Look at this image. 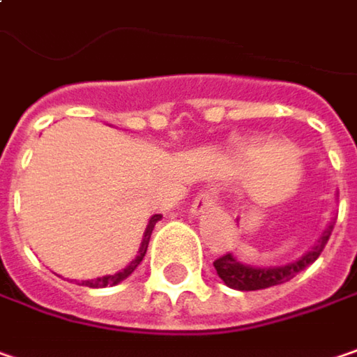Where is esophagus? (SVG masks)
Segmentation results:
<instances>
[{
    "instance_id": "1",
    "label": "esophagus",
    "mask_w": 357,
    "mask_h": 357,
    "mask_svg": "<svg viewBox=\"0 0 357 357\" xmlns=\"http://www.w3.org/2000/svg\"><path fill=\"white\" fill-rule=\"evenodd\" d=\"M211 206H215V195L213 192H199L197 197H195V201H192V205H190V213H192V217H199V215H203L205 211H208Z\"/></svg>"
}]
</instances>
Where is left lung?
<instances>
[{"label":"left lung","mask_w":357,"mask_h":357,"mask_svg":"<svg viewBox=\"0 0 357 357\" xmlns=\"http://www.w3.org/2000/svg\"><path fill=\"white\" fill-rule=\"evenodd\" d=\"M333 223L331 221L324 233L319 235V239L313 243L312 247L295 261H289L285 265H249L243 263L239 257H235L233 253H227L223 257H219L213 265L217 269V275L223 279V283L231 289H239V291H257V289H267L273 285H281L289 279H294L297 273H301L305 267H310L315 259L321 255L326 243L330 241L331 231H333Z\"/></svg>","instance_id":"8db88e82"}]
</instances>
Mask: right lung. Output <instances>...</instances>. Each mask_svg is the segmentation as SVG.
Listing matches in <instances>:
<instances>
[{
	"label": "right lung",
	"instance_id": "obj_1",
	"mask_svg": "<svg viewBox=\"0 0 357 357\" xmlns=\"http://www.w3.org/2000/svg\"><path fill=\"white\" fill-rule=\"evenodd\" d=\"M162 217L160 215H152L151 219H149V225H146V229H144V235H142V243H140V249H138V255L122 269V271H118L114 275H102L96 277V279H86V281H82V285H86V287H112V285H118L120 281H124L126 277L132 273L134 269L140 265V261L144 259L146 255V249H149V241H151L152 235V229H154V225L158 223Z\"/></svg>",
	"mask_w": 357,
	"mask_h": 357
}]
</instances>
